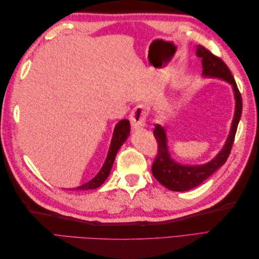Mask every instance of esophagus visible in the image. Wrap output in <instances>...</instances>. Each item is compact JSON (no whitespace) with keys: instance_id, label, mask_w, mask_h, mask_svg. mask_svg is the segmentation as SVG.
I'll return each instance as SVG.
<instances>
[{"instance_id":"34e87169","label":"esophagus","mask_w":259,"mask_h":259,"mask_svg":"<svg viewBox=\"0 0 259 259\" xmlns=\"http://www.w3.org/2000/svg\"><path fill=\"white\" fill-rule=\"evenodd\" d=\"M146 110L144 106H137L133 109V111L130 114V121L133 130L138 131L145 127L146 125Z\"/></svg>"}]
</instances>
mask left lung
Listing matches in <instances>:
<instances>
[{
  "label": "left lung",
  "instance_id": "1",
  "mask_svg": "<svg viewBox=\"0 0 259 259\" xmlns=\"http://www.w3.org/2000/svg\"><path fill=\"white\" fill-rule=\"evenodd\" d=\"M195 54L202 59L203 77L221 79L231 85L234 100H236V109H234L229 135L227 137L222 150L210 161L204 164H199V165H184V164L175 161L169 153L165 128L162 127L161 125H156L154 127L153 134L158 142V154H156L152 165V174L161 185L171 191L184 192L193 189L224 165L230 154L242 114L241 94L228 67L221 58L216 57L215 55L201 45H197Z\"/></svg>",
  "mask_w": 259,
  "mask_h": 259
}]
</instances>
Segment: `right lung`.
Masks as SVG:
<instances>
[{
    "label": "right lung",
    "mask_w": 259,
    "mask_h": 259,
    "mask_svg": "<svg viewBox=\"0 0 259 259\" xmlns=\"http://www.w3.org/2000/svg\"><path fill=\"white\" fill-rule=\"evenodd\" d=\"M131 133V125L128 120H121L119 123L115 125L114 131H113V135L111 139V144L110 148H109L108 155L106 158V161L104 163L103 167L100 168V170L97 173V175L91 179L90 182L85 183L79 187L73 188V190H91V189H96L99 186L104 184L105 180L108 178V176L110 175V171L113 165V162L115 160V155L119 151V149L121 146L126 142V139L130 136ZM72 190V189H70Z\"/></svg>",
    "instance_id": "obj_1"
}]
</instances>
